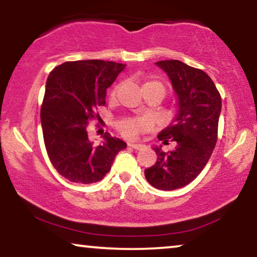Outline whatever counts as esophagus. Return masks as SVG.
Instances as JSON below:
<instances>
[{"label": "esophagus", "mask_w": 257, "mask_h": 257, "mask_svg": "<svg viewBox=\"0 0 257 257\" xmlns=\"http://www.w3.org/2000/svg\"><path fill=\"white\" fill-rule=\"evenodd\" d=\"M128 146L135 150H141V149H143V147H144L143 144H137V143H128Z\"/></svg>", "instance_id": "1"}]
</instances>
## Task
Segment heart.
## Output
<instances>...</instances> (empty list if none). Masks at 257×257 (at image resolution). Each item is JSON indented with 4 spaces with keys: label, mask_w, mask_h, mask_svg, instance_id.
<instances>
[{
    "label": "heart",
    "mask_w": 257,
    "mask_h": 257,
    "mask_svg": "<svg viewBox=\"0 0 257 257\" xmlns=\"http://www.w3.org/2000/svg\"><path fill=\"white\" fill-rule=\"evenodd\" d=\"M120 89V85H116L110 93V99H115ZM148 89H160L164 95V86L162 82L157 80H148L142 85V91L146 92ZM149 127V122L147 120H124L118 124V132L127 139H136L140 132Z\"/></svg>",
    "instance_id": "obj_1"
}]
</instances>
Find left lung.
Returning a JSON list of instances; mask_svg holds the SVG:
<instances>
[{"label": "left lung", "instance_id": "left-lung-1", "mask_svg": "<svg viewBox=\"0 0 257 257\" xmlns=\"http://www.w3.org/2000/svg\"><path fill=\"white\" fill-rule=\"evenodd\" d=\"M161 67L171 81L177 95L178 111L158 134L163 144L175 143L169 153L154 147L157 162L144 175L158 190L172 191L187 185L202 171L218 140L221 96L212 79L199 68L179 60H161Z\"/></svg>", "mask_w": 257, "mask_h": 257}]
</instances>
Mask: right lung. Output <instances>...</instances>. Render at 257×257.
<instances>
[{
	"label": "right lung",
	"mask_w": 257,
	"mask_h": 257,
	"mask_svg": "<svg viewBox=\"0 0 257 257\" xmlns=\"http://www.w3.org/2000/svg\"><path fill=\"white\" fill-rule=\"evenodd\" d=\"M124 68L114 61L77 60L59 65L49 75L41 109L43 136L52 165L70 182H100L118 151L127 148L108 133L95 147L87 133L88 122L100 117L96 109L106 103L107 88Z\"/></svg>",
	"instance_id": "1"
}]
</instances>
